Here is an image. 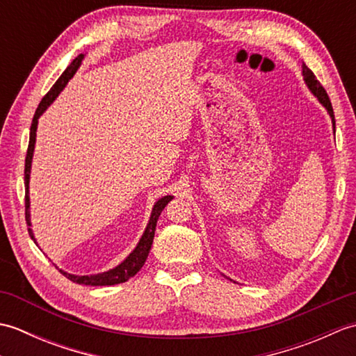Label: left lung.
Returning <instances> with one entry per match:
<instances>
[{"instance_id": "1", "label": "left lung", "mask_w": 356, "mask_h": 356, "mask_svg": "<svg viewBox=\"0 0 356 356\" xmlns=\"http://www.w3.org/2000/svg\"><path fill=\"white\" fill-rule=\"evenodd\" d=\"M303 76H305V81L307 87L311 88V92L318 97V101L324 105V107L327 108L329 115L332 118V122H334V130H335V116H334V108H332V104H330V99H329V95L326 90H324V87L320 84V81L316 79V76L314 74V72L309 69V67L306 64H303Z\"/></svg>"}]
</instances>
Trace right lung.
I'll return each mask as SVG.
<instances>
[{"label": "right lung", "instance_id": "1", "mask_svg": "<svg viewBox=\"0 0 356 356\" xmlns=\"http://www.w3.org/2000/svg\"><path fill=\"white\" fill-rule=\"evenodd\" d=\"M84 55H78L76 58L73 59L72 64L67 67L65 72L59 76V79L55 82V86L50 88V92L45 95L40 105H38V108L35 111V116L32 120V127H30V139H29V147H27V154H26V166H24V184H26V222L27 226H30V214H29V174H30V165H32V156H33V148H35V138H36V125H38V118H40L42 113L45 111V108L49 107V105L53 102V99L58 96V93L61 92V90L65 87L67 82L73 76L74 73H76L78 67L81 65V61ZM172 197L171 195H165L161 200H157V203L153 208V213H151L149 217V223L147 226L145 232H143V236L139 241V245L136 246L134 251L127 257V259L116 266L115 269H111L108 272H102V274H97V275H72V274H67V272L61 270V274L65 275L69 280H72L73 283H78V284H86V286H111V284H119V283H125L128 282V278H131L133 275L138 274L140 270V268L143 266V263H145L148 252L151 249V245H153V238H154V231H156V223H157V218L161 216V213L163 211V208L168 205V202ZM29 236L32 237V240L35 241L33 237V232L32 229L29 228Z\"/></svg>", "mask_w": 356, "mask_h": 356}]
</instances>
